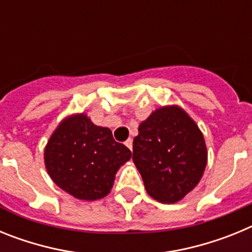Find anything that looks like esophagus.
Segmentation results:
<instances>
[{
    "mask_svg": "<svg viewBox=\"0 0 252 252\" xmlns=\"http://www.w3.org/2000/svg\"><path fill=\"white\" fill-rule=\"evenodd\" d=\"M125 145L127 146V148L130 149V150H132V140H131V139L126 140V141H125Z\"/></svg>",
    "mask_w": 252,
    "mask_h": 252,
    "instance_id": "esophagus-1",
    "label": "esophagus"
}]
</instances>
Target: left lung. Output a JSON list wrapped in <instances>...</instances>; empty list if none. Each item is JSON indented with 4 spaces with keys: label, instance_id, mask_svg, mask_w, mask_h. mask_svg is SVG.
Here are the masks:
<instances>
[{
    "label": "left lung",
    "instance_id": "1",
    "mask_svg": "<svg viewBox=\"0 0 252 252\" xmlns=\"http://www.w3.org/2000/svg\"><path fill=\"white\" fill-rule=\"evenodd\" d=\"M132 160L146 192L160 203H175L201 180L207 164L202 132L182 108L162 107L139 126Z\"/></svg>",
    "mask_w": 252,
    "mask_h": 252
}]
</instances>
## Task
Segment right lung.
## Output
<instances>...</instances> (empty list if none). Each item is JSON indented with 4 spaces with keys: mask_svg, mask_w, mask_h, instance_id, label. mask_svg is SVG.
Here are the masks:
<instances>
[{
    "mask_svg": "<svg viewBox=\"0 0 252 252\" xmlns=\"http://www.w3.org/2000/svg\"><path fill=\"white\" fill-rule=\"evenodd\" d=\"M44 157L59 188L78 199L94 201L111 192L116 171L130 159L131 151L113 139L110 128L75 115L58 126Z\"/></svg>",
    "mask_w": 252,
    "mask_h": 252,
    "instance_id": "obj_1",
    "label": "right lung"
}]
</instances>
